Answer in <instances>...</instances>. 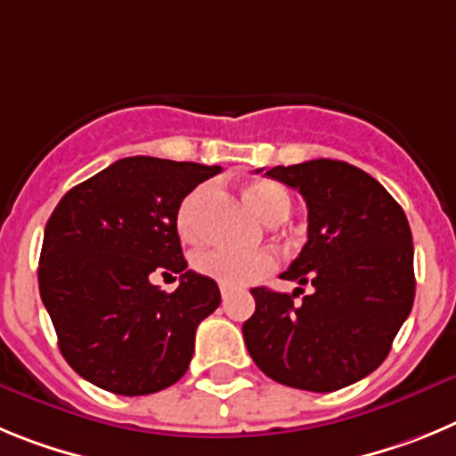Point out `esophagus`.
<instances>
[{"label": "esophagus", "instance_id": "34e87169", "mask_svg": "<svg viewBox=\"0 0 456 456\" xmlns=\"http://www.w3.org/2000/svg\"><path fill=\"white\" fill-rule=\"evenodd\" d=\"M220 295H223V302H227V299L232 297V290L224 289V286H223V289H220Z\"/></svg>", "mask_w": 456, "mask_h": 456}]
</instances>
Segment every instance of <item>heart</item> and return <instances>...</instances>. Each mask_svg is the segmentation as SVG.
Instances as JSON below:
<instances>
[{"mask_svg": "<svg viewBox=\"0 0 456 456\" xmlns=\"http://www.w3.org/2000/svg\"><path fill=\"white\" fill-rule=\"evenodd\" d=\"M216 198V186L202 183L183 198L177 211V229L183 240L200 243L207 236V211ZM249 200L265 223L286 220L290 213V195L281 183L261 179L249 186ZM277 258L270 252H229V249H207L192 258V268L204 277L218 281L224 289H243L256 284L258 279L273 273Z\"/></svg>", "mask_w": 456, "mask_h": 456, "instance_id": "1", "label": "heart"}]
</instances>
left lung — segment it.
<instances>
[{
    "mask_svg": "<svg viewBox=\"0 0 456 456\" xmlns=\"http://www.w3.org/2000/svg\"><path fill=\"white\" fill-rule=\"evenodd\" d=\"M270 179L297 188L309 240L281 277L311 284L293 295L252 289L243 325L249 356L284 387L331 393L381 366L416 295L407 216L368 172L315 159L277 166Z\"/></svg>",
    "mask_w": 456,
    "mask_h": 456,
    "instance_id": "8db88e82",
    "label": "left lung"
}]
</instances>
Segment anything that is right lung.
<instances>
[{
    "label": "right lung",
    "instance_id": "obj_1",
    "mask_svg": "<svg viewBox=\"0 0 456 456\" xmlns=\"http://www.w3.org/2000/svg\"><path fill=\"white\" fill-rule=\"evenodd\" d=\"M220 166L120 159L63 195L49 216L38 286L61 354L90 384L150 395L182 379L195 330L218 309L213 279L186 270L177 211ZM180 274L175 294L149 281Z\"/></svg>",
    "mask_w": 456,
    "mask_h": 456
}]
</instances>
